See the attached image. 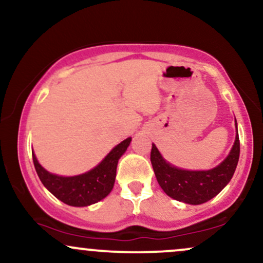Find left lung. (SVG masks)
Segmentation results:
<instances>
[{
  "mask_svg": "<svg viewBox=\"0 0 263 263\" xmlns=\"http://www.w3.org/2000/svg\"><path fill=\"white\" fill-rule=\"evenodd\" d=\"M234 146L226 158L216 167L204 171H190L177 167L163 158V156L152 143L151 163L155 171L157 182L168 197L182 203L199 205L209 201L228 185L234 176L240 157L237 122L235 119Z\"/></svg>",
  "mask_w": 263,
  "mask_h": 263,
  "instance_id": "obj_1",
  "label": "left lung"
}]
</instances>
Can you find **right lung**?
<instances>
[{"mask_svg":"<svg viewBox=\"0 0 263 263\" xmlns=\"http://www.w3.org/2000/svg\"><path fill=\"white\" fill-rule=\"evenodd\" d=\"M131 137L115 146L98 165L78 176H58L42 167L34 152L33 163L43 185L60 201L70 206H89L107 197L114 188L119 159L128 148Z\"/></svg>","mask_w":263,"mask_h":263,"instance_id":"obj_1","label":"right lung"}]
</instances>
